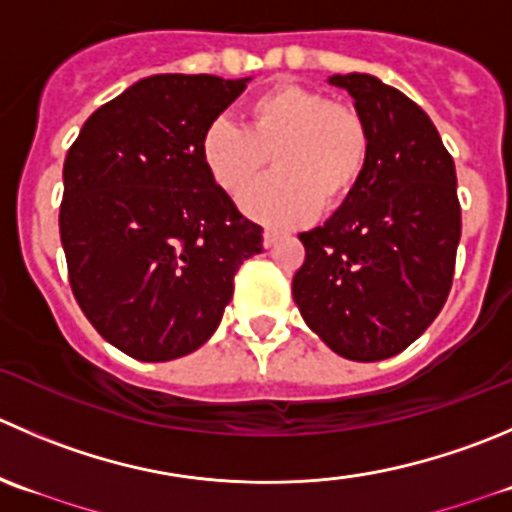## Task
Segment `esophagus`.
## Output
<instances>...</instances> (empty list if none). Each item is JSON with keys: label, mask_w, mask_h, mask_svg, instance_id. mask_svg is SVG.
I'll list each match as a JSON object with an SVG mask.
<instances>
[{"label": "esophagus", "mask_w": 512, "mask_h": 512, "mask_svg": "<svg viewBox=\"0 0 512 512\" xmlns=\"http://www.w3.org/2000/svg\"><path fill=\"white\" fill-rule=\"evenodd\" d=\"M277 240H280V232H275V230H265V235H262L265 247H275Z\"/></svg>", "instance_id": "obj_1"}]
</instances>
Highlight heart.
Wrapping results in <instances>:
<instances>
[{
  "label": "heart",
  "mask_w": 512,
  "mask_h": 512,
  "mask_svg": "<svg viewBox=\"0 0 512 512\" xmlns=\"http://www.w3.org/2000/svg\"><path fill=\"white\" fill-rule=\"evenodd\" d=\"M267 156L276 172L248 191ZM200 157L225 195L248 191L240 200L245 215L262 225L292 227L355 195L370 165L372 135L352 104L305 84L280 82L247 102L245 130L212 119L200 137Z\"/></svg>",
  "instance_id": "heart-1"
}]
</instances>
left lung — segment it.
I'll return each instance as SVG.
<instances>
[{"mask_svg": "<svg viewBox=\"0 0 512 512\" xmlns=\"http://www.w3.org/2000/svg\"><path fill=\"white\" fill-rule=\"evenodd\" d=\"M372 135L355 195L302 232L292 297L307 325L347 360L403 352L443 310L455 275L460 202L455 162L428 114L370 74H335Z\"/></svg>", "mask_w": 512, "mask_h": 512, "instance_id": "1", "label": "left lung"}]
</instances>
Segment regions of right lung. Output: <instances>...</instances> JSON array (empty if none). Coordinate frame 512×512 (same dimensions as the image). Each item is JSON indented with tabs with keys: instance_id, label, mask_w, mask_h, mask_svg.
Wrapping results in <instances>:
<instances>
[{
	"instance_id": "add662e5",
	"label": "right lung",
	"mask_w": 512,
	"mask_h": 512,
	"mask_svg": "<svg viewBox=\"0 0 512 512\" xmlns=\"http://www.w3.org/2000/svg\"><path fill=\"white\" fill-rule=\"evenodd\" d=\"M247 79L155 74L102 104L64 160L72 295L124 355L165 362L210 340L262 227L207 175L200 137Z\"/></svg>"
}]
</instances>
